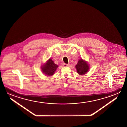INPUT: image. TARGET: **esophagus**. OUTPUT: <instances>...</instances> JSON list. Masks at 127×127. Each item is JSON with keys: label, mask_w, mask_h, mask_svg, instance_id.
<instances>
[{"label": "esophagus", "mask_w": 127, "mask_h": 127, "mask_svg": "<svg viewBox=\"0 0 127 127\" xmlns=\"http://www.w3.org/2000/svg\"><path fill=\"white\" fill-rule=\"evenodd\" d=\"M63 65V66H64V67H69V66H70V64H64Z\"/></svg>", "instance_id": "1"}]
</instances>
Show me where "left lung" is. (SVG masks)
Segmentation results:
<instances>
[{"mask_svg": "<svg viewBox=\"0 0 127 127\" xmlns=\"http://www.w3.org/2000/svg\"><path fill=\"white\" fill-rule=\"evenodd\" d=\"M76 68L77 73L80 75L85 74L89 69L88 64L82 59L79 60L76 66Z\"/></svg>", "mask_w": 127, "mask_h": 127, "instance_id": "1", "label": "left lung"}]
</instances>
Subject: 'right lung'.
Here are the masks:
<instances>
[{"mask_svg":"<svg viewBox=\"0 0 127 127\" xmlns=\"http://www.w3.org/2000/svg\"><path fill=\"white\" fill-rule=\"evenodd\" d=\"M58 66L55 64L51 59L46 63L45 64L41 67L42 72L47 76H52L54 74Z\"/></svg>","mask_w":127,"mask_h":127,"instance_id":"obj_1","label":"right lung"}]
</instances>
